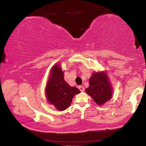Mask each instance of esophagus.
<instances>
[{
	"instance_id": "esophagus-1",
	"label": "esophagus",
	"mask_w": 146,
	"mask_h": 146,
	"mask_svg": "<svg viewBox=\"0 0 146 146\" xmlns=\"http://www.w3.org/2000/svg\"><path fill=\"white\" fill-rule=\"evenodd\" d=\"M78 89H80V91H82V92H83V91H84V87H83V86H79V87H78Z\"/></svg>"
}]
</instances>
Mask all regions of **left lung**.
<instances>
[{
    "label": "left lung",
    "instance_id": "left-lung-1",
    "mask_svg": "<svg viewBox=\"0 0 146 146\" xmlns=\"http://www.w3.org/2000/svg\"><path fill=\"white\" fill-rule=\"evenodd\" d=\"M98 105L106 103L112 97V88L107 75L102 72L94 73L89 79V87L86 89Z\"/></svg>",
    "mask_w": 146,
    "mask_h": 146
}]
</instances>
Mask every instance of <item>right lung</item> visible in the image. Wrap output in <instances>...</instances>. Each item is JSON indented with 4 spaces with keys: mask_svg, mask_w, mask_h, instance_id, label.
I'll use <instances>...</instances> for the list:
<instances>
[{
    "mask_svg": "<svg viewBox=\"0 0 146 146\" xmlns=\"http://www.w3.org/2000/svg\"><path fill=\"white\" fill-rule=\"evenodd\" d=\"M80 91L75 87H71L64 79V73L59 65H55L46 87L47 100L55 107L62 111L69 107L73 96Z\"/></svg>",
    "mask_w": 146,
    "mask_h": 146,
    "instance_id": "add662e5",
    "label": "right lung"
}]
</instances>
